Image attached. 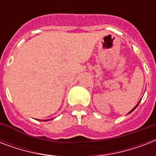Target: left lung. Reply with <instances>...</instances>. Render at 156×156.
I'll list each match as a JSON object with an SVG mask.
<instances>
[{
	"mask_svg": "<svg viewBox=\"0 0 156 156\" xmlns=\"http://www.w3.org/2000/svg\"><path fill=\"white\" fill-rule=\"evenodd\" d=\"M141 100H142V99H141ZM141 100H140V101H141ZM140 101H139V102H138V104H137V105H136V106H135V107H134V108H133V109H132V110H131V111H129V113H128V114L131 113V112H133V110H134V109H135V108H137V107H138V104H139V103H140Z\"/></svg>",
	"mask_w": 156,
	"mask_h": 156,
	"instance_id": "1",
	"label": "left lung"
}]
</instances>
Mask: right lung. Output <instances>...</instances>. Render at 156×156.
<instances>
[{"label": "right lung", "instance_id": "obj_1", "mask_svg": "<svg viewBox=\"0 0 156 156\" xmlns=\"http://www.w3.org/2000/svg\"><path fill=\"white\" fill-rule=\"evenodd\" d=\"M50 120H52V119H49V120H43V121H50ZM38 121H41V120H38Z\"/></svg>", "mask_w": 156, "mask_h": 156}]
</instances>
